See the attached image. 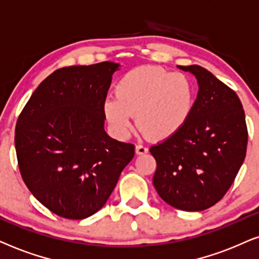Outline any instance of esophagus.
I'll use <instances>...</instances> for the list:
<instances>
[{"label": "esophagus", "mask_w": 259, "mask_h": 259, "mask_svg": "<svg viewBox=\"0 0 259 259\" xmlns=\"http://www.w3.org/2000/svg\"><path fill=\"white\" fill-rule=\"evenodd\" d=\"M135 151L137 155H143L148 153V148L146 146H142V144H139V146H136Z\"/></svg>", "instance_id": "1"}]
</instances>
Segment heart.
Returning <instances> with one entry per match:
<instances>
[{"label": "heart", "instance_id": "b5f03b06", "mask_svg": "<svg viewBox=\"0 0 259 259\" xmlns=\"http://www.w3.org/2000/svg\"><path fill=\"white\" fill-rule=\"evenodd\" d=\"M115 92L116 97L105 99L103 111L118 139L129 134L132 116L149 140L169 139L187 124L195 105L191 79L160 66L133 68L117 81Z\"/></svg>", "mask_w": 259, "mask_h": 259}]
</instances>
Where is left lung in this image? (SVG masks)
<instances>
[{"instance_id":"8db88e82","label":"left lung","mask_w":259,"mask_h":259,"mask_svg":"<svg viewBox=\"0 0 259 259\" xmlns=\"http://www.w3.org/2000/svg\"><path fill=\"white\" fill-rule=\"evenodd\" d=\"M178 67L194 75L199 91L187 124L149 149L157 164L153 184L168 205L204 211L226 194L242 167L247 147L245 113L236 92L206 68Z\"/></svg>"}]
</instances>
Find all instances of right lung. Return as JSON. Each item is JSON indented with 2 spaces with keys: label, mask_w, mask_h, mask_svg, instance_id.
I'll return each mask as SVG.
<instances>
[{
  "label": "right lung",
  "mask_w": 259,
  "mask_h": 259,
  "mask_svg": "<svg viewBox=\"0 0 259 259\" xmlns=\"http://www.w3.org/2000/svg\"><path fill=\"white\" fill-rule=\"evenodd\" d=\"M119 64L54 71L37 86L15 127L22 180L45 207L85 219L105 205L135 146L104 130L103 105Z\"/></svg>",
  "instance_id": "1"
}]
</instances>
